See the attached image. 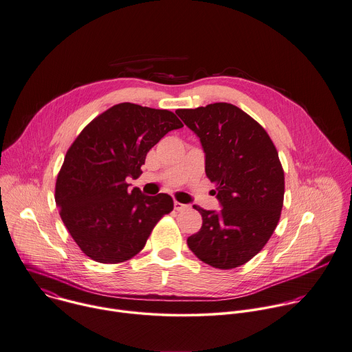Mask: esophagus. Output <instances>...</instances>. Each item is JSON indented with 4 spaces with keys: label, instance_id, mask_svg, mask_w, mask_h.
<instances>
[{
    "label": "esophagus",
    "instance_id": "obj_1",
    "mask_svg": "<svg viewBox=\"0 0 352 352\" xmlns=\"http://www.w3.org/2000/svg\"><path fill=\"white\" fill-rule=\"evenodd\" d=\"M174 208H175L177 211H182V210H186L188 206H186V204H182V203H179V201H174Z\"/></svg>",
    "mask_w": 352,
    "mask_h": 352
}]
</instances>
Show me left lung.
I'll return each instance as SVG.
<instances>
[{
  "label": "left lung",
  "instance_id": "8db88e82",
  "mask_svg": "<svg viewBox=\"0 0 352 352\" xmlns=\"http://www.w3.org/2000/svg\"><path fill=\"white\" fill-rule=\"evenodd\" d=\"M175 113L200 138L206 174L221 210L193 206L201 229L188 239L190 251L215 269H234L269 241L284 203V170L266 130L233 104L215 102Z\"/></svg>",
  "mask_w": 352,
  "mask_h": 352
}]
</instances>
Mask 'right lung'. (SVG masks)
<instances>
[{
	"instance_id": "add662e5",
	"label": "right lung",
	"mask_w": 352,
	"mask_h": 352,
	"mask_svg": "<svg viewBox=\"0 0 352 352\" xmlns=\"http://www.w3.org/2000/svg\"><path fill=\"white\" fill-rule=\"evenodd\" d=\"M181 120L167 109L122 102L93 119L72 142L57 175L60 217L85 255L120 263L137 255L159 219L171 212V196L127 190L146 153Z\"/></svg>"
}]
</instances>
